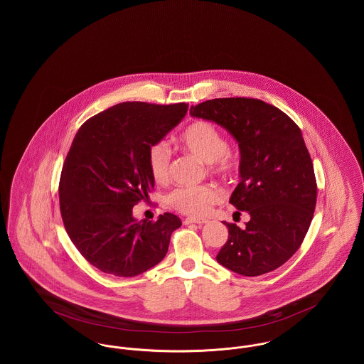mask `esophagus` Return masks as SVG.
<instances>
[{
	"label": "esophagus",
	"mask_w": 364,
	"mask_h": 364,
	"mask_svg": "<svg viewBox=\"0 0 364 364\" xmlns=\"http://www.w3.org/2000/svg\"><path fill=\"white\" fill-rule=\"evenodd\" d=\"M208 223V220L206 218H198V217H188L184 220V224L186 225H190V224H196V225H203Z\"/></svg>",
	"instance_id": "esophagus-1"
}]
</instances>
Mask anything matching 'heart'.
Masks as SVG:
<instances>
[{
    "label": "heart",
    "instance_id": "1",
    "mask_svg": "<svg viewBox=\"0 0 364 364\" xmlns=\"http://www.w3.org/2000/svg\"><path fill=\"white\" fill-rule=\"evenodd\" d=\"M180 143L193 156L208 162L217 173L233 174L239 162L228 151V141L211 122H193L180 135ZM147 165L156 183L165 184L171 174V150L166 143L156 141L149 147ZM169 205L187 215H205L221 200V191L213 184L181 187L169 195Z\"/></svg>",
    "mask_w": 364,
    "mask_h": 364
}]
</instances>
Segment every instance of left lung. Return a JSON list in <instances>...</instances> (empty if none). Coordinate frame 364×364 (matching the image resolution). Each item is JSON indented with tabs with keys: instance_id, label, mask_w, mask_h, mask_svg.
<instances>
[{
	"instance_id": "1",
	"label": "left lung",
	"mask_w": 364,
	"mask_h": 364,
	"mask_svg": "<svg viewBox=\"0 0 364 364\" xmlns=\"http://www.w3.org/2000/svg\"><path fill=\"white\" fill-rule=\"evenodd\" d=\"M190 113L224 127L240 149V183L229 202L251 220L242 229L224 223L229 236L218 263L247 277L276 270L301 245L316 205L314 166L300 128L255 98L208 100L191 106Z\"/></svg>"
}]
</instances>
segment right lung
<instances>
[{
	"mask_svg": "<svg viewBox=\"0 0 364 364\" xmlns=\"http://www.w3.org/2000/svg\"><path fill=\"white\" fill-rule=\"evenodd\" d=\"M187 110L184 102H122L88 119L73 139L60 177L61 217L77 251L101 272L135 277L165 258L181 220L165 213L138 223L132 208L154 188L149 147Z\"/></svg>",
	"mask_w": 364,
	"mask_h": 364,
	"instance_id": "1",
	"label": "right lung"
}]
</instances>
